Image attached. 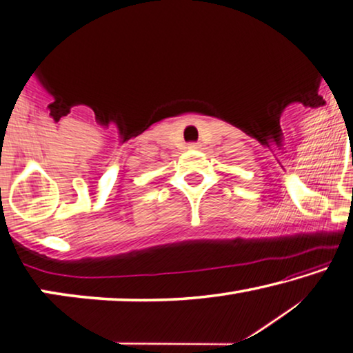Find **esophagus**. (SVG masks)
<instances>
[{"mask_svg": "<svg viewBox=\"0 0 353 353\" xmlns=\"http://www.w3.org/2000/svg\"><path fill=\"white\" fill-rule=\"evenodd\" d=\"M188 149H199V144L198 143H190V144H188Z\"/></svg>", "mask_w": 353, "mask_h": 353, "instance_id": "34e87169", "label": "esophagus"}]
</instances>
